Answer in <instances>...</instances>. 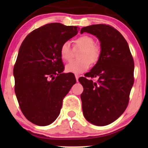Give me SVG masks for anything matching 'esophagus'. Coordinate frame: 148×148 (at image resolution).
I'll use <instances>...</instances> for the list:
<instances>
[{"label": "esophagus", "mask_w": 148, "mask_h": 148, "mask_svg": "<svg viewBox=\"0 0 148 148\" xmlns=\"http://www.w3.org/2000/svg\"><path fill=\"white\" fill-rule=\"evenodd\" d=\"M75 78H76V81H79V76L78 75V74H75Z\"/></svg>", "instance_id": "34e87169"}]
</instances>
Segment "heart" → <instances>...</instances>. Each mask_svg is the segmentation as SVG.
<instances>
[{"label": "heart", "instance_id": "obj_1", "mask_svg": "<svg viewBox=\"0 0 148 148\" xmlns=\"http://www.w3.org/2000/svg\"><path fill=\"white\" fill-rule=\"evenodd\" d=\"M95 40L88 35H82L74 40L75 49H82L79 55L81 60L71 61L66 65L67 72L81 74L89 68L91 63H96L100 57V49L95 45ZM60 56L62 60L69 61L72 57V49L69 42H64L60 48Z\"/></svg>", "mask_w": 148, "mask_h": 148}]
</instances>
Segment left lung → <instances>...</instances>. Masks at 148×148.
<instances>
[{"label": "left lung", "mask_w": 148, "mask_h": 148, "mask_svg": "<svg viewBox=\"0 0 148 148\" xmlns=\"http://www.w3.org/2000/svg\"><path fill=\"white\" fill-rule=\"evenodd\" d=\"M95 35L101 53L86 77H95L97 82L79 78L84 87L81 95L85 118L97 126L116 120L125 109L134 84V62L128 44L122 34L111 25L95 24L81 28V33Z\"/></svg>", "instance_id": "1"}]
</instances>
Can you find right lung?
Returning a JSON list of instances; mask_svg holds the SVG:
<instances>
[{
	"label": "right lung",
	"mask_w": 148,
	"mask_h": 148,
	"mask_svg": "<svg viewBox=\"0 0 148 148\" xmlns=\"http://www.w3.org/2000/svg\"><path fill=\"white\" fill-rule=\"evenodd\" d=\"M78 30L77 26L48 23L28 34L20 47L13 70L14 91L23 114L35 125L53 123L63 98L76 84L72 74L63 73L60 48Z\"/></svg>",
	"instance_id": "right-lung-1"
}]
</instances>
